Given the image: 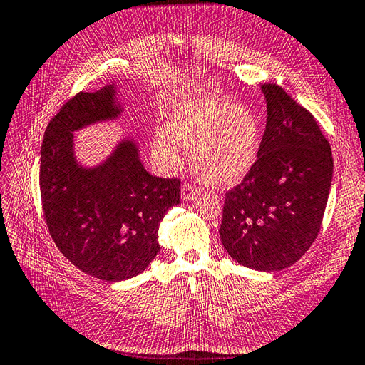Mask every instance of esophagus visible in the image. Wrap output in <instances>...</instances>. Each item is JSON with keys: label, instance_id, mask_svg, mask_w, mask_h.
<instances>
[{"label": "esophagus", "instance_id": "34e87169", "mask_svg": "<svg viewBox=\"0 0 365 365\" xmlns=\"http://www.w3.org/2000/svg\"><path fill=\"white\" fill-rule=\"evenodd\" d=\"M200 195V190L199 187L192 183H185L182 187V197L185 200H191V199H196Z\"/></svg>", "mask_w": 365, "mask_h": 365}]
</instances>
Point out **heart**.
Returning <instances> with one entry per match:
<instances>
[{"mask_svg": "<svg viewBox=\"0 0 365 365\" xmlns=\"http://www.w3.org/2000/svg\"><path fill=\"white\" fill-rule=\"evenodd\" d=\"M192 149L197 170L215 185H235L250 174L260 147V128L251 110L218 97H195L170 114L155 133V155L169 168Z\"/></svg>", "mask_w": 365, "mask_h": 365, "instance_id": "obj_1", "label": "heart"}]
</instances>
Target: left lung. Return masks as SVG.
Masks as SVG:
<instances>
[{"label":"left lung","mask_w":365,"mask_h":365,"mask_svg":"<svg viewBox=\"0 0 365 365\" xmlns=\"http://www.w3.org/2000/svg\"><path fill=\"white\" fill-rule=\"evenodd\" d=\"M262 92L265 133L250 174L226 192L220 235L240 265L279 271L298 262L319 235L332 153L311 111L277 84H262Z\"/></svg>","instance_id":"8db88e82"}]
</instances>
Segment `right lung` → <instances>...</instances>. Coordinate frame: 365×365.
<instances>
[{
    "label": "right lung",
    "instance_id": "1",
    "mask_svg": "<svg viewBox=\"0 0 365 365\" xmlns=\"http://www.w3.org/2000/svg\"><path fill=\"white\" fill-rule=\"evenodd\" d=\"M120 111L114 84L67 100L45 130L38 170L53 242L76 268L105 282L125 281L149 267L160 251V222L180 202V180L147 173L131 139L103 165L76 163L73 131Z\"/></svg>",
    "mask_w": 365,
    "mask_h": 365
}]
</instances>
